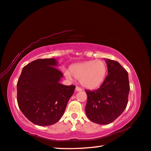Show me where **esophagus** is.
<instances>
[{
    "label": "esophagus",
    "instance_id": "1",
    "mask_svg": "<svg viewBox=\"0 0 151 151\" xmlns=\"http://www.w3.org/2000/svg\"><path fill=\"white\" fill-rule=\"evenodd\" d=\"M75 90H76V91H82L83 89L81 88L78 87H76Z\"/></svg>",
    "mask_w": 151,
    "mask_h": 151
}]
</instances>
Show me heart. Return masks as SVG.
Here are the masks:
<instances>
[{
    "label": "heart",
    "mask_w": 151,
    "mask_h": 151,
    "mask_svg": "<svg viewBox=\"0 0 151 151\" xmlns=\"http://www.w3.org/2000/svg\"><path fill=\"white\" fill-rule=\"evenodd\" d=\"M106 73V63L101 60H97L73 64L70 67V73L64 71V75L69 79L73 76L77 78L83 87L93 89L101 85Z\"/></svg>",
    "instance_id": "obj_1"
}]
</instances>
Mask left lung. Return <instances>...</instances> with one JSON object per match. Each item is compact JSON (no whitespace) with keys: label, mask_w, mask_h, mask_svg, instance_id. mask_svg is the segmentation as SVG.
<instances>
[{"label":"left lung","mask_w":151,"mask_h":151,"mask_svg":"<svg viewBox=\"0 0 151 151\" xmlns=\"http://www.w3.org/2000/svg\"><path fill=\"white\" fill-rule=\"evenodd\" d=\"M108 75L98 89L86 90L85 112L93 122L108 124L118 118L128 104L130 84L128 74L118 62L104 58Z\"/></svg>","instance_id":"obj_1"}]
</instances>
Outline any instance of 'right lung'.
<instances>
[{
	"label": "right lung",
	"instance_id": "1",
	"mask_svg": "<svg viewBox=\"0 0 151 151\" xmlns=\"http://www.w3.org/2000/svg\"><path fill=\"white\" fill-rule=\"evenodd\" d=\"M56 58L38 59L23 67L19 78L17 103L21 111L32 123L46 126L63 116L75 86L60 83L63 73Z\"/></svg>",
	"mask_w": 151,
	"mask_h": 151
}]
</instances>
